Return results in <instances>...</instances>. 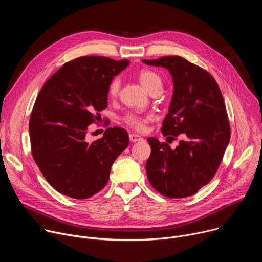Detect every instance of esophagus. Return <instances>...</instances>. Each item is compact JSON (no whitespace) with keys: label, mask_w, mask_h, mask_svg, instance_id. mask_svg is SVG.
<instances>
[{"label":"esophagus","mask_w":262,"mask_h":262,"mask_svg":"<svg viewBox=\"0 0 262 262\" xmlns=\"http://www.w3.org/2000/svg\"><path fill=\"white\" fill-rule=\"evenodd\" d=\"M129 140H130V142L135 143V142L143 141V138H141L140 136H138V135H136V134H129Z\"/></svg>","instance_id":"esophagus-1"}]
</instances>
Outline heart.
<instances>
[{"instance_id": "obj_1", "label": "heart", "mask_w": 262, "mask_h": 262, "mask_svg": "<svg viewBox=\"0 0 262 262\" xmlns=\"http://www.w3.org/2000/svg\"><path fill=\"white\" fill-rule=\"evenodd\" d=\"M139 80L142 84V86L148 91L150 92L154 89H163V82L161 77L155 71L151 70H142L139 73ZM120 88V80L118 78H115L113 81L110 83L108 86V96L110 97H116L118 94ZM124 122L133 127L134 129L138 132H142L146 127L147 118L138 115V114H127L124 117Z\"/></svg>"}]
</instances>
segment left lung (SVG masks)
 <instances>
[{
    "label": "left lung",
    "instance_id": "1",
    "mask_svg": "<svg viewBox=\"0 0 262 262\" xmlns=\"http://www.w3.org/2000/svg\"><path fill=\"white\" fill-rule=\"evenodd\" d=\"M142 61L169 70L174 89L162 133L173 140L183 137L175 149L157 138L147 139L151 147L146 162L148 180L168 198L195 195L214 176L230 140L223 95L206 70L182 57Z\"/></svg>",
    "mask_w": 262,
    "mask_h": 262
}]
</instances>
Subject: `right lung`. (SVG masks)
<instances>
[{"instance_id": "1", "label": "right lung", "mask_w": 262, "mask_h": 262, "mask_svg": "<svg viewBox=\"0 0 262 262\" xmlns=\"http://www.w3.org/2000/svg\"><path fill=\"white\" fill-rule=\"evenodd\" d=\"M129 61L85 56L65 63L41 88L29 130L35 163L59 193L87 199L108 181L112 165L128 146V134L108 127L102 138L86 140L88 126L107 105L112 80Z\"/></svg>"}]
</instances>
